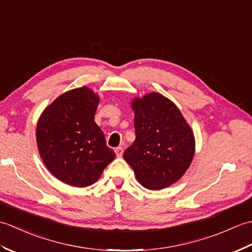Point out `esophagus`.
<instances>
[{"instance_id":"34e87169","label":"esophagus","mask_w":252,"mask_h":252,"mask_svg":"<svg viewBox=\"0 0 252 252\" xmlns=\"http://www.w3.org/2000/svg\"><path fill=\"white\" fill-rule=\"evenodd\" d=\"M115 153H116V155H117V157H121L122 155H123V147H121V146L117 147V148L115 149Z\"/></svg>"}]
</instances>
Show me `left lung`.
<instances>
[{
    "mask_svg": "<svg viewBox=\"0 0 252 252\" xmlns=\"http://www.w3.org/2000/svg\"><path fill=\"white\" fill-rule=\"evenodd\" d=\"M135 141L123 158L148 189L175 183L194 157V134L172 101L158 93L133 100Z\"/></svg>",
    "mask_w": 252,
    "mask_h": 252,
    "instance_id": "obj_1",
    "label": "left lung"
}]
</instances>
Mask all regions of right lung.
Returning <instances> with one entry per match:
<instances>
[{"mask_svg": "<svg viewBox=\"0 0 252 252\" xmlns=\"http://www.w3.org/2000/svg\"><path fill=\"white\" fill-rule=\"evenodd\" d=\"M98 100L88 88L71 90L53 101L37 122L40 156L50 172L68 185H92L116 158L94 121Z\"/></svg>", "mask_w": 252, "mask_h": 252, "instance_id": "right-lung-1", "label": "right lung"}]
</instances>
